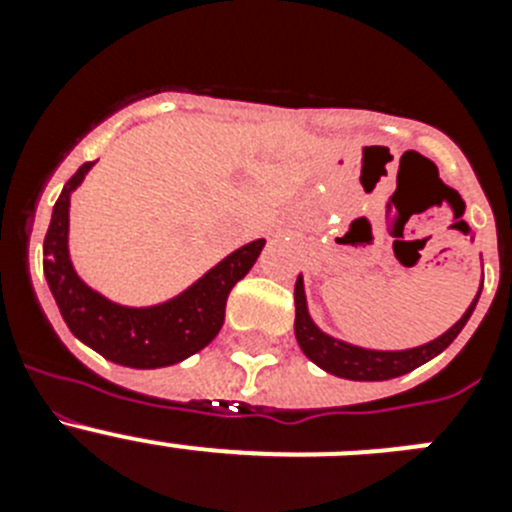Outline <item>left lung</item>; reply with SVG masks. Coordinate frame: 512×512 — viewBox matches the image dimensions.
Segmentation results:
<instances>
[{
  "label": "left lung",
  "mask_w": 512,
  "mask_h": 512,
  "mask_svg": "<svg viewBox=\"0 0 512 512\" xmlns=\"http://www.w3.org/2000/svg\"><path fill=\"white\" fill-rule=\"evenodd\" d=\"M479 295L469 305V310L461 315L459 323L449 328L443 336L436 341L425 343V346L408 348V351H369V348L351 346L338 338L325 336L318 325L312 323L307 315V302H305V284L302 277H297L295 284V336L300 348L310 361L325 369L328 374H336L343 379H354V382H382V379L402 377V374L413 372L415 366L431 361L438 356L443 348H449L451 341L461 333V328L467 325L472 318L474 307H477Z\"/></svg>",
  "instance_id": "1"
}]
</instances>
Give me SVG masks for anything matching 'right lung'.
<instances>
[{"label":"right lung","instance_id":"1","mask_svg":"<svg viewBox=\"0 0 512 512\" xmlns=\"http://www.w3.org/2000/svg\"><path fill=\"white\" fill-rule=\"evenodd\" d=\"M94 161L81 164L53 205L43 241V271L69 330L104 359L133 369H158L197 354L220 333L230 289L259 259L264 238L238 248L200 282L174 300L153 307L110 302L81 282L69 259V202Z\"/></svg>","mask_w":512,"mask_h":512}]
</instances>
